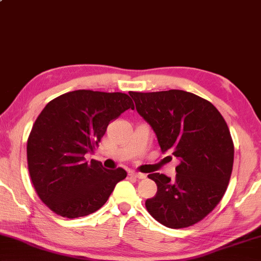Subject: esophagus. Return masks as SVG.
Instances as JSON below:
<instances>
[{"instance_id": "obj_1", "label": "esophagus", "mask_w": 261, "mask_h": 261, "mask_svg": "<svg viewBox=\"0 0 261 261\" xmlns=\"http://www.w3.org/2000/svg\"><path fill=\"white\" fill-rule=\"evenodd\" d=\"M129 176H132V177H135V178H139V179L146 178V175L142 174V172H136V171H132Z\"/></svg>"}]
</instances>
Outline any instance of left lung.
Wrapping results in <instances>:
<instances>
[{
    "label": "left lung",
    "mask_w": 261,
    "mask_h": 261,
    "mask_svg": "<svg viewBox=\"0 0 261 261\" xmlns=\"http://www.w3.org/2000/svg\"><path fill=\"white\" fill-rule=\"evenodd\" d=\"M138 113L155 132L162 153L179 160L176 177L154 172L158 192L146 200L149 214L170 228L194 225L225 194L234 147L225 120L210 101L190 92H129Z\"/></svg>",
    "instance_id": "1"
}]
</instances>
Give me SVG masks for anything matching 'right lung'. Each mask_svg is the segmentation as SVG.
<instances>
[{
	"label": "right lung",
	"mask_w": 261,
	"mask_h": 261,
	"mask_svg": "<svg viewBox=\"0 0 261 261\" xmlns=\"http://www.w3.org/2000/svg\"><path fill=\"white\" fill-rule=\"evenodd\" d=\"M132 99L120 92L78 90L59 95L36 119L27 143L31 182L45 205L62 217L93 214L107 202L117 183L126 178L122 168L107 170L91 160L111 121Z\"/></svg>",
	"instance_id": "right-lung-1"
}]
</instances>
